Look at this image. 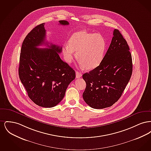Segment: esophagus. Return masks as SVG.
Listing matches in <instances>:
<instances>
[{"instance_id":"1","label":"esophagus","mask_w":151,"mask_h":151,"mask_svg":"<svg viewBox=\"0 0 151 151\" xmlns=\"http://www.w3.org/2000/svg\"><path fill=\"white\" fill-rule=\"evenodd\" d=\"M82 76V74L81 72H78V71H76V78H81Z\"/></svg>"}]
</instances>
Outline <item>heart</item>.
Here are the masks:
<instances>
[{
	"instance_id": "1",
	"label": "heart",
	"mask_w": 151,
	"mask_h": 151,
	"mask_svg": "<svg viewBox=\"0 0 151 151\" xmlns=\"http://www.w3.org/2000/svg\"><path fill=\"white\" fill-rule=\"evenodd\" d=\"M106 42L100 34L82 30L75 33L68 43L65 44L62 52L65 61L71 63L76 51V59L87 70H93L102 62L106 50Z\"/></svg>"
}]
</instances>
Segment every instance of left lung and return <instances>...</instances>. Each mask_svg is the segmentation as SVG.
Segmentation results:
<instances>
[{"mask_svg":"<svg viewBox=\"0 0 151 151\" xmlns=\"http://www.w3.org/2000/svg\"><path fill=\"white\" fill-rule=\"evenodd\" d=\"M132 72V62L127 41L118 29L100 65L83 74L86 88L83 97L93 109L112 106L121 97Z\"/></svg>","mask_w":151,"mask_h":151,"instance_id":"obj_1","label":"left lung"}]
</instances>
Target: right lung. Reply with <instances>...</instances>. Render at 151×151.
Instances as JSON below:
<instances>
[{
	"label": "right lung",
	"instance_id": "obj_1",
	"mask_svg": "<svg viewBox=\"0 0 151 151\" xmlns=\"http://www.w3.org/2000/svg\"><path fill=\"white\" fill-rule=\"evenodd\" d=\"M59 24L67 25L65 20ZM42 23L36 26L25 38L20 56L19 75L31 100L43 108H52L65 97L70 83L75 78V72L63 62L58 53L62 47L45 42L46 30ZM45 44L49 49H40Z\"/></svg>",
	"mask_w": 151,
	"mask_h": 151
}]
</instances>
